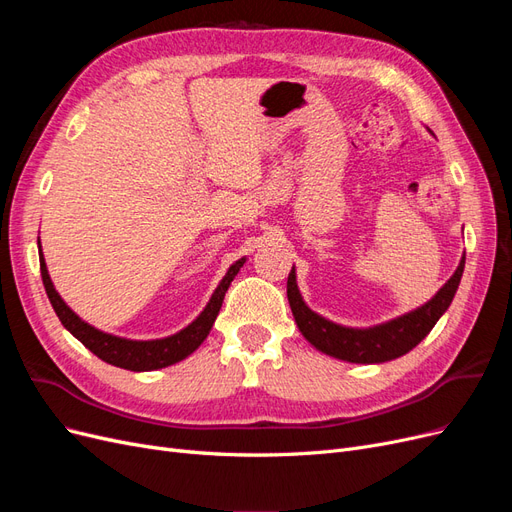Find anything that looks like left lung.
I'll return each instance as SVG.
<instances>
[{
  "mask_svg": "<svg viewBox=\"0 0 512 512\" xmlns=\"http://www.w3.org/2000/svg\"><path fill=\"white\" fill-rule=\"evenodd\" d=\"M463 267H466V254L461 256L457 271L436 292V297H431L425 305L412 309V312L404 316H397L389 322L374 324V327L365 329L344 327V324L331 322L329 318L312 312L301 297L294 267L288 273V303L299 331L316 350L348 363H384L410 352L436 327L440 316L453 303L463 275Z\"/></svg>",
  "mask_w": 512,
  "mask_h": 512,
  "instance_id": "left-lung-1",
  "label": "left lung"
}]
</instances>
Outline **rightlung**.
Returning a JSON list of instances; mask_svg holds the SVG:
<instances>
[{
  "instance_id": "add662e5",
  "label": "right lung",
  "mask_w": 512,
  "mask_h": 512,
  "mask_svg": "<svg viewBox=\"0 0 512 512\" xmlns=\"http://www.w3.org/2000/svg\"><path fill=\"white\" fill-rule=\"evenodd\" d=\"M38 254H40V273H42V282L44 290L49 294V301L55 309L57 318L61 324L79 339V342L94 352L98 359H102L108 365H115L121 369H130V371H153V369H162L168 365H175L183 361L185 356H190L200 344L205 342L215 318L220 314V307L224 303V294L230 286V282L235 280V275L243 267L245 258H239L235 265H230L226 275L222 277V282L218 288L213 290L209 303L205 305L203 312L192 320L188 327L181 329L175 335L160 337V339H128V337H119L104 333L96 327H91L89 322H85L81 316H76L72 309L66 305V301L59 297V292L55 290L49 269H46V262L42 256V247L38 239Z\"/></svg>"
}]
</instances>
